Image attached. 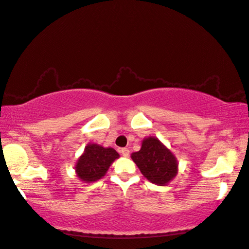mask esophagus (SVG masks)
Returning a JSON list of instances; mask_svg holds the SVG:
<instances>
[{
	"mask_svg": "<svg viewBox=\"0 0 249 249\" xmlns=\"http://www.w3.org/2000/svg\"><path fill=\"white\" fill-rule=\"evenodd\" d=\"M121 153H122V155H123L124 157H128L130 151L127 149V147H124V149L121 150Z\"/></svg>",
	"mask_w": 249,
	"mask_h": 249,
	"instance_id": "esophagus-1",
	"label": "esophagus"
}]
</instances>
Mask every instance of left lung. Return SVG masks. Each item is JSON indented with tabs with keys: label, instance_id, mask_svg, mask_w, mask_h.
<instances>
[{
	"label": "left lung",
	"instance_id": "obj_1",
	"mask_svg": "<svg viewBox=\"0 0 249 249\" xmlns=\"http://www.w3.org/2000/svg\"><path fill=\"white\" fill-rule=\"evenodd\" d=\"M131 160L141 173L156 185H167L178 174V160L155 137H147L142 141L141 149L131 154Z\"/></svg>",
	"mask_w": 249,
	"mask_h": 249
}]
</instances>
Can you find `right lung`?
I'll return each mask as SVG.
<instances>
[{
    "label": "right lung",
    "instance_id": "1",
    "mask_svg": "<svg viewBox=\"0 0 249 249\" xmlns=\"http://www.w3.org/2000/svg\"><path fill=\"white\" fill-rule=\"evenodd\" d=\"M120 155L112 147L89 143L75 166L77 177L84 183H93L102 178Z\"/></svg>",
    "mask_w": 249,
    "mask_h": 249
}]
</instances>
